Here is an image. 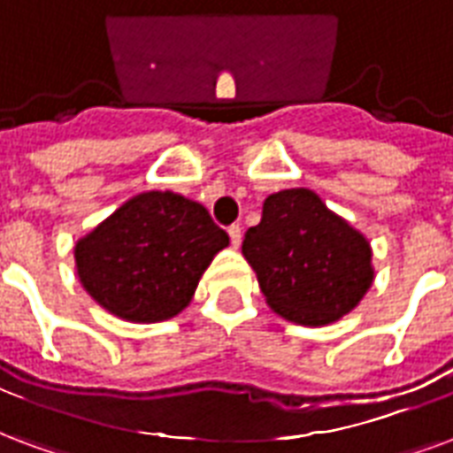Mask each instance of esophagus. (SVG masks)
I'll return each mask as SVG.
<instances>
[{"mask_svg":"<svg viewBox=\"0 0 453 453\" xmlns=\"http://www.w3.org/2000/svg\"><path fill=\"white\" fill-rule=\"evenodd\" d=\"M227 235H230V242H233V247H240V242H242V227L240 226H230L227 227Z\"/></svg>","mask_w":453,"mask_h":453,"instance_id":"34e87169","label":"esophagus"}]
</instances>
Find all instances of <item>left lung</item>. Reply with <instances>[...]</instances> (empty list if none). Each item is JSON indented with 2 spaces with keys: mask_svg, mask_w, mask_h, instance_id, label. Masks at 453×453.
<instances>
[{
  "mask_svg": "<svg viewBox=\"0 0 453 453\" xmlns=\"http://www.w3.org/2000/svg\"><path fill=\"white\" fill-rule=\"evenodd\" d=\"M242 254L266 304L300 326H329L374 283L370 240L304 187L266 196Z\"/></svg>",
  "mask_w": 453,
  "mask_h": 453,
  "instance_id": "left-lung-1",
  "label": "left lung"
}]
</instances>
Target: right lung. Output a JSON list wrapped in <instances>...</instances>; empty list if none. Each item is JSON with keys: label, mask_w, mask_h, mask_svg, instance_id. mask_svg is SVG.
<instances>
[{"label": "right lung", "mask_w": 453, "mask_h": 453, "mask_svg": "<svg viewBox=\"0 0 453 453\" xmlns=\"http://www.w3.org/2000/svg\"><path fill=\"white\" fill-rule=\"evenodd\" d=\"M230 244L209 211L175 192L127 199L73 244L83 290L112 317L156 324L192 303L203 271Z\"/></svg>", "instance_id": "right-lung-1"}]
</instances>
